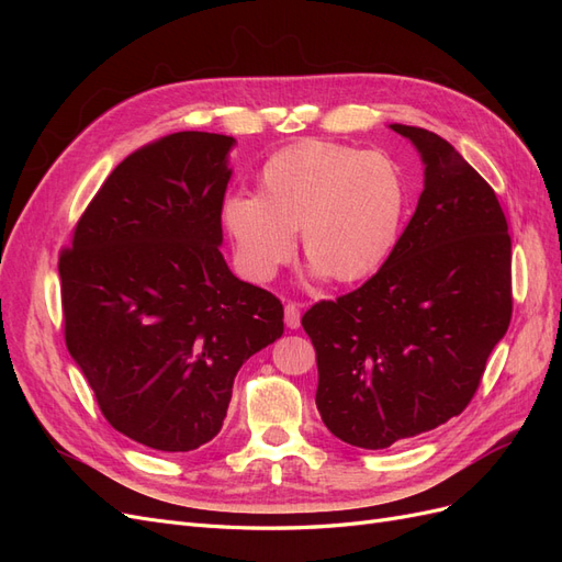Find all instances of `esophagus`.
<instances>
[{"mask_svg":"<svg viewBox=\"0 0 562 562\" xmlns=\"http://www.w3.org/2000/svg\"><path fill=\"white\" fill-rule=\"evenodd\" d=\"M300 316H302V312H300V304H295V302H288V304H285V326L291 328V330L300 328Z\"/></svg>","mask_w":562,"mask_h":562,"instance_id":"esophagus-1","label":"esophagus"}]
</instances>
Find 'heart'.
<instances>
[{
  "label": "heart",
  "instance_id": "obj_1",
  "mask_svg": "<svg viewBox=\"0 0 562 562\" xmlns=\"http://www.w3.org/2000/svg\"><path fill=\"white\" fill-rule=\"evenodd\" d=\"M407 206L401 166L361 147L304 140L271 155L258 194L223 203V227L246 274L269 279L293 258L295 232L312 274L353 283L394 252Z\"/></svg>",
  "mask_w": 562,
  "mask_h": 562
}]
</instances>
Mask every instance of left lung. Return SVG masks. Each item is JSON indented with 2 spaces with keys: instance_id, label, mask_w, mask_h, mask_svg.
<instances>
[{
  "instance_id": "obj_1",
  "label": "left lung",
  "mask_w": 562,
  "mask_h": 562,
  "mask_svg": "<svg viewBox=\"0 0 562 562\" xmlns=\"http://www.w3.org/2000/svg\"><path fill=\"white\" fill-rule=\"evenodd\" d=\"M391 128L424 161L415 215L375 277L302 316L321 419L366 450L462 413L514 310L512 236L495 190L440 135Z\"/></svg>"
}]
</instances>
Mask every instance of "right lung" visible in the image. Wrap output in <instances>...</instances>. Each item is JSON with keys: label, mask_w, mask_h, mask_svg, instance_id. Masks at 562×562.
<instances>
[{"label": "right lung", "mask_w": 562, "mask_h": 562, "mask_svg": "<svg viewBox=\"0 0 562 562\" xmlns=\"http://www.w3.org/2000/svg\"><path fill=\"white\" fill-rule=\"evenodd\" d=\"M234 138L180 131L100 187L58 260L67 351L131 440L190 452L223 429L234 378L283 335V304L236 279L223 244Z\"/></svg>", "instance_id": "add662e5"}]
</instances>
